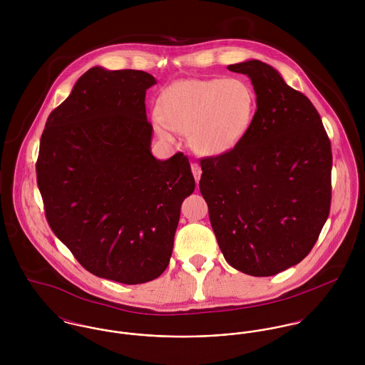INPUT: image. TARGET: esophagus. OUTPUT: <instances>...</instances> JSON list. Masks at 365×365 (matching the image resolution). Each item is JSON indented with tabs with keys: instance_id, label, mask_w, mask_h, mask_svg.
<instances>
[{
	"instance_id": "1",
	"label": "esophagus",
	"mask_w": 365,
	"mask_h": 365,
	"mask_svg": "<svg viewBox=\"0 0 365 365\" xmlns=\"http://www.w3.org/2000/svg\"><path fill=\"white\" fill-rule=\"evenodd\" d=\"M191 170H192V174H194V178L197 181V184L200 182L201 180V174H202V170H201V165L198 163H192L191 164Z\"/></svg>"
}]
</instances>
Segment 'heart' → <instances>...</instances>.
I'll list each match as a JSON object with an SVG mask.
<instances>
[{
  "instance_id": "b5f03b06",
  "label": "heart",
  "mask_w": 365,
  "mask_h": 365,
  "mask_svg": "<svg viewBox=\"0 0 365 365\" xmlns=\"http://www.w3.org/2000/svg\"><path fill=\"white\" fill-rule=\"evenodd\" d=\"M257 94L242 77L185 78L168 86L157 104V133L187 132L188 143L201 156H223L246 139L256 119Z\"/></svg>"
}]
</instances>
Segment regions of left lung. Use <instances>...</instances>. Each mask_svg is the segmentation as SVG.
<instances>
[{
    "label": "left lung",
    "instance_id": "left-lung-1",
    "mask_svg": "<svg viewBox=\"0 0 365 365\" xmlns=\"http://www.w3.org/2000/svg\"><path fill=\"white\" fill-rule=\"evenodd\" d=\"M257 94L252 130L233 152L201 160L200 190L233 268L275 275L304 260L327 220L331 149L312 103L260 60L227 66Z\"/></svg>",
    "mask_w": 365,
    "mask_h": 365
}]
</instances>
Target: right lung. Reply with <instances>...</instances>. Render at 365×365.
<instances>
[{
    "instance_id": "add662e5",
    "label": "right lung",
    "mask_w": 365,
    "mask_h": 365,
    "mask_svg": "<svg viewBox=\"0 0 365 365\" xmlns=\"http://www.w3.org/2000/svg\"><path fill=\"white\" fill-rule=\"evenodd\" d=\"M139 70L96 66L48 118L36 163L54 235L91 274L128 284L167 268L182 201L195 190L188 157L152 155Z\"/></svg>"
}]
</instances>
